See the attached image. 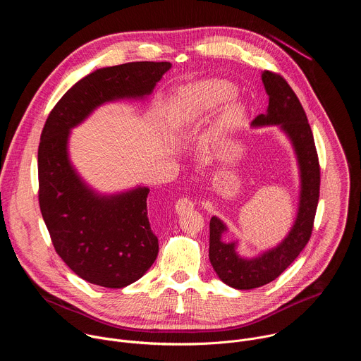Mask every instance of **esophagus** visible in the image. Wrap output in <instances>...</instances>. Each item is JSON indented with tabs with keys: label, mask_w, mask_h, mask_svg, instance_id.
Instances as JSON below:
<instances>
[{
	"label": "esophagus",
	"mask_w": 361,
	"mask_h": 361,
	"mask_svg": "<svg viewBox=\"0 0 361 361\" xmlns=\"http://www.w3.org/2000/svg\"><path fill=\"white\" fill-rule=\"evenodd\" d=\"M192 209H194V202L190 198H187V197H181L176 202V213L177 214H184V213H187V212H190Z\"/></svg>",
	"instance_id": "1"
}]
</instances>
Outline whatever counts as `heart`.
Returning <instances> with one entry per match:
<instances>
[{
    "instance_id": "1",
    "label": "heart",
    "mask_w": 361,
    "mask_h": 361,
    "mask_svg": "<svg viewBox=\"0 0 361 361\" xmlns=\"http://www.w3.org/2000/svg\"><path fill=\"white\" fill-rule=\"evenodd\" d=\"M235 95V85L219 78L185 85L170 102L167 123L171 130L180 131L195 127L217 111L205 130V142L217 145L227 140L245 118V104L240 99H233Z\"/></svg>"
}]
</instances>
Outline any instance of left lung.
<instances>
[{
	"label": "left lung",
	"mask_w": 361,
	"mask_h": 361,
	"mask_svg": "<svg viewBox=\"0 0 361 361\" xmlns=\"http://www.w3.org/2000/svg\"><path fill=\"white\" fill-rule=\"evenodd\" d=\"M262 80L269 95V107L266 114L252 120L251 127L277 126L291 142L300 174L298 207L293 227L281 243L251 259L237 252V241H223V234L228 228L217 216L212 217L210 263L220 280L237 290L269 284L297 259L310 240L320 194V166L314 138L297 95L279 74L263 71Z\"/></svg>",
	"instance_id": "obj_1"
}]
</instances>
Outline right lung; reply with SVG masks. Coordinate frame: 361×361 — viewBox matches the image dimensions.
<instances>
[{
    "label": "right lung",
    "mask_w": 361,
    "mask_h": 361,
    "mask_svg": "<svg viewBox=\"0 0 361 361\" xmlns=\"http://www.w3.org/2000/svg\"><path fill=\"white\" fill-rule=\"evenodd\" d=\"M170 63L140 61L95 70L75 82L49 113L38 147V200L51 241L82 280L123 288L156 262L159 238L147 217L149 188L101 194L70 160L71 130L106 102L147 98Z\"/></svg>",
    "instance_id": "1"
}]
</instances>
